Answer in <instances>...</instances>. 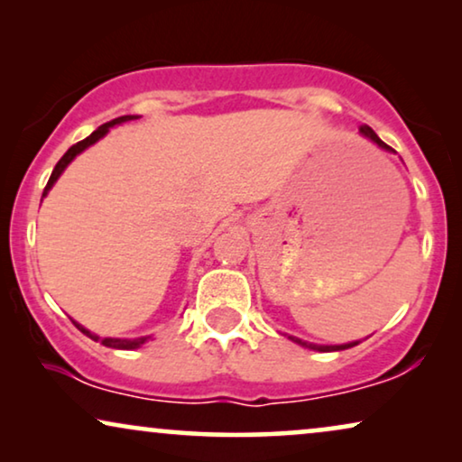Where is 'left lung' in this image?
<instances>
[{
    "label": "left lung",
    "instance_id": "1",
    "mask_svg": "<svg viewBox=\"0 0 462 462\" xmlns=\"http://www.w3.org/2000/svg\"><path fill=\"white\" fill-rule=\"evenodd\" d=\"M359 132H362L364 136H368L370 141H374L378 147H383V149H391V147H387V144H384L381 138L376 136V132L370 128V125H359ZM294 340V343H299V345H302V346H309V349H318V351H343V349H349V346H356L357 343H349V345H337V346H319V345H311V343H305V340H300V338H294V337H290Z\"/></svg>",
    "mask_w": 462,
    "mask_h": 462
}]
</instances>
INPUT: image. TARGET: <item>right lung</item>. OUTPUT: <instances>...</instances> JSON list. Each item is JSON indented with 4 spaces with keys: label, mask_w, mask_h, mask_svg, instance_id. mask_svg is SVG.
<instances>
[{
    "label": "right lung",
    "mask_w": 462,
    "mask_h": 462,
    "mask_svg": "<svg viewBox=\"0 0 462 462\" xmlns=\"http://www.w3.org/2000/svg\"><path fill=\"white\" fill-rule=\"evenodd\" d=\"M130 119H136V116H122V117H116V119H111V122H106V124L100 125L98 130H94L90 136L84 138V141H79L78 144H73V147L69 149L67 153L60 157L59 163H56V166H54V170H52V176H50L48 185H46V189H43V195H46V193L50 191V189H52V185H54V182H56V179H59V176L62 174V170H65V168L69 166V163L73 162V157H75V155L81 153V151L88 149V147H90V144L97 143L98 138H103V136L106 134V132H109V128H113V125H116V124L130 122ZM73 324H75V321H73ZM75 326H78V330L84 332L86 337H90L92 340H100V345H105V346H111V349H138V346L144 345V343H147V340L151 338V337H138V338H98L97 334L88 332L86 328H81L79 324H75Z\"/></svg>",
    "instance_id": "add662e5"
}]
</instances>
